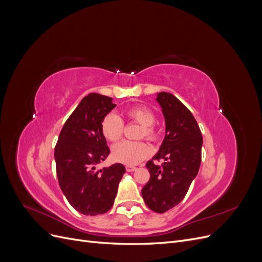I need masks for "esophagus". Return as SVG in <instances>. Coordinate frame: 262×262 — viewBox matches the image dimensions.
<instances>
[{
  "instance_id": "obj_1",
  "label": "esophagus",
  "mask_w": 262,
  "mask_h": 262,
  "mask_svg": "<svg viewBox=\"0 0 262 262\" xmlns=\"http://www.w3.org/2000/svg\"><path fill=\"white\" fill-rule=\"evenodd\" d=\"M125 169H126V171H129V172H131V171H134L137 169V167H134V166H131V165H128V166H125Z\"/></svg>"
}]
</instances>
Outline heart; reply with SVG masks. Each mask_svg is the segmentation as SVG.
<instances>
[{
    "label": "heart",
    "mask_w": 262,
    "mask_h": 262,
    "mask_svg": "<svg viewBox=\"0 0 262 262\" xmlns=\"http://www.w3.org/2000/svg\"><path fill=\"white\" fill-rule=\"evenodd\" d=\"M126 116L131 120L142 125L140 138H146L150 141L156 140L158 132L155 129V115L145 106H137L129 109ZM123 120L115 113H110L101 121V132L108 141L115 142L120 139L123 134ZM149 154V148L144 142L121 141L113 146L114 160L126 165H136L143 161Z\"/></svg>",
    "instance_id": "1"
}]
</instances>
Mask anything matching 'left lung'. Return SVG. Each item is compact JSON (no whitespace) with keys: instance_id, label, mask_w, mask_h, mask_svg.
<instances>
[{"instance_id":"left-lung-1","label":"left lung","mask_w":262,"mask_h":262,"mask_svg":"<svg viewBox=\"0 0 262 262\" xmlns=\"http://www.w3.org/2000/svg\"><path fill=\"white\" fill-rule=\"evenodd\" d=\"M156 101L165 119V138L153 160H163L162 167L148 161L149 180L142 189L147 207L164 213L176 207L185 195L201 164L202 134L190 110L172 94L158 93Z\"/></svg>"}]
</instances>
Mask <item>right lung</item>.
Instances as JSON below:
<instances>
[{"mask_svg":"<svg viewBox=\"0 0 262 262\" xmlns=\"http://www.w3.org/2000/svg\"><path fill=\"white\" fill-rule=\"evenodd\" d=\"M115 107L113 98L97 93L87 95L63 125L54 148L60 188L69 203L84 215L112 209L125 172L119 163L96 169L110 153L101 121Z\"/></svg>","mask_w":262,"mask_h":262,"instance_id":"obj_1","label":"right lung"}]
</instances>
